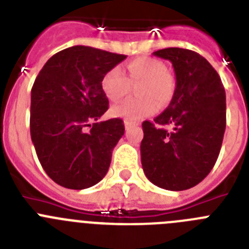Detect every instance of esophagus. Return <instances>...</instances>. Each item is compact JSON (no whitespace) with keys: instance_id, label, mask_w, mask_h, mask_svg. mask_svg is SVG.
Returning a JSON list of instances; mask_svg holds the SVG:
<instances>
[{"instance_id":"obj_1","label":"esophagus","mask_w":249,"mask_h":249,"mask_svg":"<svg viewBox=\"0 0 249 249\" xmlns=\"http://www.w3.org/2000/svg\"><path fill=\"white\" fill-rule=\"evenodd\" d=\"M133 124H135L133 122H129V121H124V127H126V129H128L129 127H132Z\"/></svg>"}]
</instances>
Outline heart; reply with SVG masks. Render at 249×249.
Wrapping results in <instances>:
<instances>
[{
  "label": "heart",
  "instance_id": "b5f03b06",
  "mask_svg": "<svg viewBox=\"0 0 249 249\" xmlns=\"http://www.w3.org/2000/svg\"><path fill=\"white\" fill-rule=\"evenodd\" d=\"M127 76L122 68L116 66L106 72L101 81L105 96L112 102H117L126 96L128 81L141 82L137 87L140 97L126 100L113 106L111 113L114 117L133 122L151 116L160 107H164L175 96L176 81L162 62L149 57H140L127 65Z\"/></svg>",
  "mask_w": 249,
  "mask_h": 249
}]
</instances>
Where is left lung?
Instances as JSON below:
<instances>
[{
	"label": "left lung",
	"mask_w": 249,
	"mask_h": 249,
	"mask_svg": "<svg viewBox=\"0 0 249 249\" xmlns=\"http://www.w3.org/2000/svg\"><path fill=\"white\" fill-rule=\"evenodd\" d=\"M153 54L172 63L176 89L155 122L142 123V168L160 188L188 190L203 181L218 158L226 131V92L214 68L195 51L171 47Z\"/></svg>",
	"instance_id": "obj_1"
}]
</instances>
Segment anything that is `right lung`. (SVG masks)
I'll return each instance as SVG.
<instances>
[{
    "label": "right lung",
    "mask_w": 249,
    "mask_h": 249,
    "mask_svg": "<svg viewBox=\"0 0 249 249\" xmlns=\"http://www.w3.org/2000/svg\"><path fill=\"white\" fill-rule=\"evenodd\" d=\"M127 56L89 46L59 51L31 89V138L48 177L70 190L97 184L124 133L120 118L97 122L108 109L102 77Z\"/></svg>",
    "instance_id": "obj_1"
}]
</instances>
